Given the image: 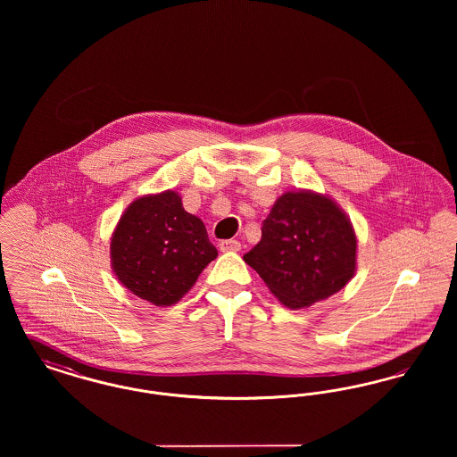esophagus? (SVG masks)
<instances>
[{
    "label": "esophagus",
    "mask_w": 457,
    "mask_h": 457,
    "mask_svg": "<svg viewBox=\"0 0 457 457\" xmlns=\"http://www.w3.org/2000/svg\"><path fill=\"white\" fill-rule=\"evenodd\" d=\"M239 248H241V243L238 239H222L219 243L220 252H238Z\"/></svg>",
    "instance_id": "obj_1"
}]
</instances>
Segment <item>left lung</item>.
I'll list each match as a JSON object with an SVG mask.
<instances>
[{"instance_id":"obj_1","label":"left lung","mask_w":457,"mask_h":457,"mask_svg":"<svg viewBox=\"0 0 457 457\" xmlns=\"http://www.w3.org/2000/svg\"><path fill=\"white\" fill-rule=\"evenodd\" d=\"M245 262L281 303L303 308L345 287L354 274L356 237L327 196L284 194L262 222V239Z\"/></svg>"}]
</instances>
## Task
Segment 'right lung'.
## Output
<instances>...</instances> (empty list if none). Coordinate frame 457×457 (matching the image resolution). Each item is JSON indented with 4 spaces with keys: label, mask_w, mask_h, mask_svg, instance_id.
Masks as SVG:
<instances>
[{
    "label": "right lung",
    "mask_w": 457,
    "mask_h": 457,
    "mask_svg": "<svg viewBox=\"0 0 457 457\" xmlns=\"http://www.w3.org/2000/svg\"><path fill=\"white\" fill-rule=\"evenodd\" d=\"M216 257L204 222L183 209L174 192L135 200L111 239L118 279L157 306L176 303Z\"/></svg>",
    "instance_id": "1"
}]
</instances>
